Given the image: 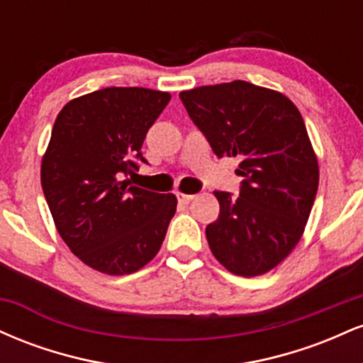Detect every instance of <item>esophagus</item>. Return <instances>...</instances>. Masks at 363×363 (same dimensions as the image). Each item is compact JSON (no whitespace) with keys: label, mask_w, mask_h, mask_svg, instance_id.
Segmentation results:
<instances>
[{"label":"esophagus","mask_w":363,"mask_h":363,"mask_svg":"<svg viewBox=\"0 0 363 363\" xmlns=\"http://www.w3.org/2000/svg\"><path fill=\"white\" fill-rule=\"evenodd\" d=\"M177 199H179V203H182V205H189V203L194 199V196L186 194V193H177Z\"/></svg>","instance_id":"esophagus-1"}]
</instances>
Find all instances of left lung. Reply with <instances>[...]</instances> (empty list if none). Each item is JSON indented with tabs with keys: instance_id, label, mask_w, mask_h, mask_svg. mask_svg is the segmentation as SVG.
Returning <instances> with one entry per match:
<instances>
[{
	"instance_id": "1",
	"label": "left lung",
	"mask_w": 363,
	"mask_h": 363,
	"mask_svg": "<svg viewBox=\"0 0 363 363\" xmlns=\"http://www.w3.org/2000/svg\"><path fill=\"white\" fill-rule=\"evenodd\" d=\"M216 157H239V196L213 191L206 227L216 261L237 277L272 272L306 230L319 186L318 155L295 104L281 91L234 80L179 94Z\"/></svg>"
}]
</instances>
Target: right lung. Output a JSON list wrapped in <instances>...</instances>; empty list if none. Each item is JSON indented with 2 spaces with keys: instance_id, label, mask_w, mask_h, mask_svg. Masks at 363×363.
<instances>
[{
  "instance_id": "right-lung-1",
  "label": "right lung",
  "mask_w": 363,
  "mask_h": 363,
  "mask_svg": "<svg viewBox=\"0 0 363 363\" xmlns=\"http://www.w3.org/2000/svg\"><path fill=\"white\" fill-rule=\"evenodd\" d=\"M169 91L107 86L73 99L54 121L40 184L57 234L95 272L135 273L160 251L177 208L174 194L129 184L148 129Z\"/></svg>"
}]
</instances>
